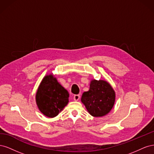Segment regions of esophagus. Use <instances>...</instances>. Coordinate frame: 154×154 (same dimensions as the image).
Returning a JSON list of instances; mask_svg holds the SVG:
<instances>
[{
    "label": "esophagus",
    "instance_id": "1",
    "mask_svg": "<svg viewBox=\"0 0 154 154\" xmlns=\"http://www.w3.org/2000/svg\"><path fill=\"white\" fill-rule=\"evenodd\" d=\"M73 98H74V101H78L79 100H80V96L79 95V94H75V95L74 96Z\"/></svg>",
    "mask_w": 154,
    "mask_h": 154
}]
</instances>
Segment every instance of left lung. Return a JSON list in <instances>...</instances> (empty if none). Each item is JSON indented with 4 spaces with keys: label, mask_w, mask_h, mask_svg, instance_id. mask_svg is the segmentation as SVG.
I'll return each mask as SVG.
<instances>
[{
    "label": "left lung",
    "mask_w": 154,
    "mask_h": 154,
    "mask_svg": "<svg viewBox=\"0 0 154 154\" xmlns=\"http://www.w3.org/2000/svg\"><path fill=\"white\" fill-rule=\"evenodd\" d=\"M115 92L108 82L92 80L89 91L83 93L82 103L94 117H101L108 114L115 102Z\"/></svg>",
    "instance_id": "8db88e82"
}]
</instances>
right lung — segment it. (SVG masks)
<instances>
[{
	"label": "right lung",
	"mask_w": 154,
	"mask_h": 154,
	"mask_svg": "<svg viewBox=\"0 0 154 154\" xmlns=\"http://www.w3.org/2000/svg\"><path fill=\"white\" fill-rule=\"evenodd\" d=\"M67 91L60 84L52 74L44 78L36 94L39 110L49 118H54L69 102Z\"/></svg>",
	"instance_id": "add662e5"
}]
</instances>
